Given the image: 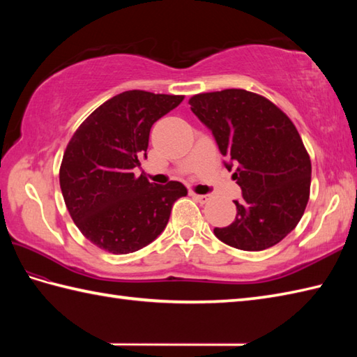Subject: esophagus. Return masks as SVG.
<instances>
[{
    "instance_id": "esophagus-1",
    "label": "esophagus",
    "mask_w": 357,
    "mask_h": 357,
    "mask_svg": "<svg viewBox=\"0 0 357 357\" xmlns=\"http://www.w3.org/2000/svg\"><path fill=\"white\" fill-rule=\"evenodd\" d=\"M192 196H193V198H195L196 201L202 202V204H206V202L210 199L208 195H196V193H192Z\"/></svg>"
}]
</instances>
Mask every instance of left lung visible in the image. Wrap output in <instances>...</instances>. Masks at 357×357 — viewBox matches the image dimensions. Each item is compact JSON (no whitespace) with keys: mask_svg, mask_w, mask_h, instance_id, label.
<instances>
[{"mask_svg":"<svg viewBox=\"0 0 357 357\" xmlns=\"http://www.w3.org/2000/svg\"><path fill=\"white\" fill-rule=\"evenodd\" d=\"M188 104L236 165L231 178L242 190L236 219L215 229L216 238L245 252L276 245L298 225L310 198L312 161L298 128L276 104L244 89L198 93Z\"/></svg>","mask_w":357,"mask_h":357,"instance_id":"8db88e82","label":"left lung"}]
</instances>
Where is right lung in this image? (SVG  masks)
<instances>
[{
  "label": "right lung",
  "mask_w": 357,
  "mask_h": 357,
  "mask_svg": "<svg viewBox=\"0 0 357 357\" xmlns=\"http://www.w3.org/2000/svg\"><path fill=\"white\" fill-rule=\"evenodd\" d=\"M184 95L127 90L82 121L59 167L66 207L84 236L113 255L133 253L155 241L173 204L187 188L149 183L133 169L147 158L150 128L183 102Z\"/></svg>",
  "instance_id": "obj_1"
}]
</instances>
